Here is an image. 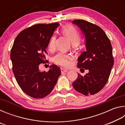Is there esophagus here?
Returning a JSON list of instances; mask_svg holds the SVG:
<instances>
[{
	"label": "esophagus",
	"instance_id": "1",
	"mask_svg": "<svg viewBox=\"0 0 125 125\" xmlns=\"http://www.w3.org/2000/svg\"><path fill=\"white\" fill-rule=\"evenodd\" d=\"M61 73H64L67 72L68 70H67V69H63V68H61Z\"/></svg>",
	"mask_w": 125,
	"mask_h": 125
}]
</instances>
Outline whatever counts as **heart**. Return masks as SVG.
Returning a JSON list of instances; mask_svg holds the SVG:
<instances>
[{
	"label": "heart",
	"mask_w": 125,
	"mask_h": 125,
	"mask_svg": "<svg viewBox=\"0 0 125 125\" xmlns=\"http://www.w3.org/2000/svg\"><path fill=\"white\" fill-rule=\"evenodd\" d=\"M61 32L63 35L68 38L73 45L77 44L79 41L80 35L78 30L72 25H66L61 29ZM56 37L55 36L51 38L48 43V50L51 52H53L56 49ZM71 56L69 54L60 53L54 57L55 63L64 67H69L71 64Z\"/></svg>",
	"instance_id": "1"
}]
</instances>
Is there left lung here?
<instances>
[{
  "mask_svg": "<svg viewBox=\"0 0 125 125\" xmlns=\"http://www.w3.org/2000/svg\"><path fill=\"white\" fill-rule=\"evenodd\" d=\"M84 35L86 51L78 58L80 70L88 69L84 76L78 74L73 83L74 89L84 95H93L104 87L114 65L113 48L104 31L96 25L83 20L72 21Z\"/></svg>",
  "mask_w": 125,
  "mask_h": 125,
  "instance_id": "obj_1",
  "label": "left lung"
}]
</instances>
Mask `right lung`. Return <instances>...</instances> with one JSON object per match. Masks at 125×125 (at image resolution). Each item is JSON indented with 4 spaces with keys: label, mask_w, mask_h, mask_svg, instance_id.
<instances>
[{
    "label": "right lung",
    "mask_w": 125,
    "mask_h": 125,
    "mask_svg": "<svg viewBox=\"0 0 125 125\" xmlns=\"http://www.w3.org/2000/svg\"><path fill=\"white\" fill-rule=\"evenodd\" d=\"M59 25L58 22L35 25L20 32L14 42L10 53L12 71L20 88L33 98L47 96L61 74L56 64L50 66L47 72L39 68L46 62V49Z\"/></svg>",
    "instance_id": "right-lung-1"
}]
</instances>
